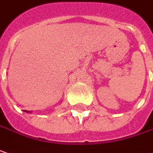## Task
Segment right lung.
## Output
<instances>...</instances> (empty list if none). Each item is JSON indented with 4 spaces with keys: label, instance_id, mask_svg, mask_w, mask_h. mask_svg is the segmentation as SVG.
<instances>
[{
    "label": "right lung",
    "instance_id": "1",
    "mask_svg": "<svg viewBox=\"0 0 153 153\" xmlns=\"http://www.w3.org/2000/svg\"><path fill=\"white\" fill-rule=\"evenodd\" d=\"M25 112H27V111H25Z\"/></svg>",
    "mask_w": 153,
    "mask_h": 153
}]
</instances>
